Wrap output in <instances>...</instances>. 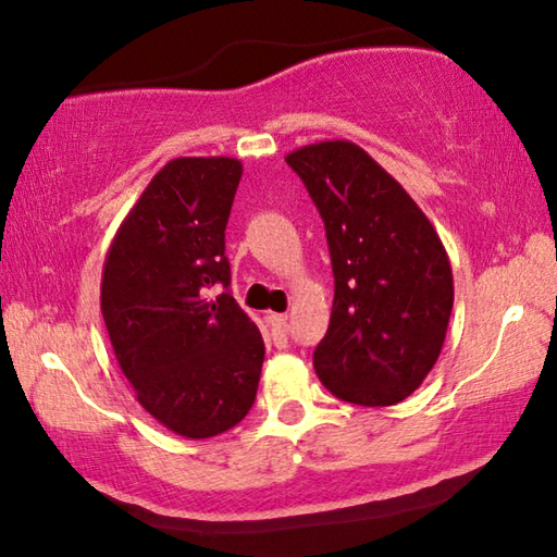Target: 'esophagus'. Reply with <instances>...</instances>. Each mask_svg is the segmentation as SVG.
<instances>
[{
    "label": "esophagus",
    "mask_w": 557,
    "mask_h": 557,
    "mask_svg": "<svg viewBox=\"0 0 557 557\" xmlns=\"http://www.w3.org/2000/svg\"><path fill=\"white\" fill-rule=\"evenodd\" d=\"M268 324L272 330V342L277 344V347H287V314H268Z\"/></svg>",
    "instance_id": "1"
}]
</instances>
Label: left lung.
<instances>
[{
	"label": "left lung",
	"instance_id": "1",
	"mask_svg": "<svg viewBox=\"0 0 557 557\" xmlns=\"http://www.w3.org/2000/svg\"><path fill=\"white\" fill-rule=\"evenodd\" d=\"M324 220L334 302L314 372L337 399L394 406L434 369L454 275L434 225L372 156L349 140L289 153Z\"/></svg>",
	"mask_w": 557,
	"mask_h": 557
}]
</instances>
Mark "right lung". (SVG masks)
<instances>
[{"instance_id": "1", "label": "right lung", "mask_w": 557, "mask_h": 557, "mask_svg": "<svg viewBox=\"0 0 557 557\" xmlns=\"http://www.w3.org/2000/svg\"><path fill=\"white\" fill-rule=\"evenodd\" d=\"M243 163L173 158L153 175L106 252L101 312L121 372L168 431L210 438L258 394L264 344L231 293L225 225Z\"/></svg>"}]
</instances>
